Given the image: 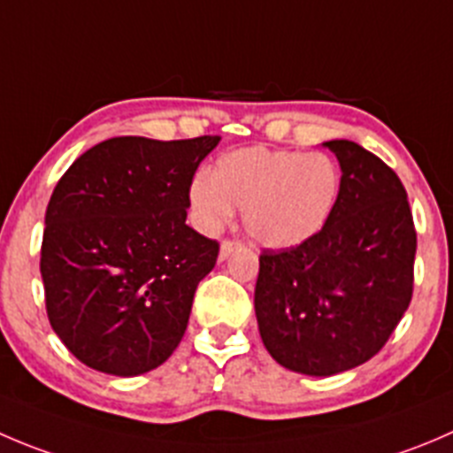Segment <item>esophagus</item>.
I'll list each match as a JSON object with an SVG mask.
<instances>
[{
  "label": "esophagus",
  "instance_id": "obj_1",
  "mask_svg": "<svg viewBox=\"0 0 453 453\" xmlns=\"http://www.w3.org/2000/svg\"><path fill=\"white\" fill-rule=\"evenodd\" d=\"M236 248H241V243L239 241H230V239H226L221 243V248H219V261H226L227 257H230L232 252H234Z\"/></svg>",
  "mask_w": 453,
  "mask_h": 453
}]
</instances>
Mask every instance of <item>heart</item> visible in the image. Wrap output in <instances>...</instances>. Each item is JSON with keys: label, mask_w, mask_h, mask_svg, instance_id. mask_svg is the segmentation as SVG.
<instances>
[{"label": "heart", "mask_w": 453, "mask_h": 453, "mask_svg": "<svg viewBox=\"0 0 453 453\" xmlns=\"http://www.w3.org/2000/svg\"><path fill=\"white\" fill-rule=\"evenodd\" d=\"M343 173L325 152L241 148L217 159L212 173L196 174L190 203L201 230L217 232L243 208L254 243L288 250L314 239L334 214Z\"/></svg>", "instance_id": "1"}]
</instances>
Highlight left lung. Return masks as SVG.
<instances>
[{
  "mask_svg": "<svg viewBox=\"0 0 453 453\" xmlns=\"http://www.w3.org/2000/svg\"><path fill=\"white\" fill-rule=\"evenodd\" d=\"M343 173L327 226L305 243L263 250L254 311L279 365L332 376L383 349L414 292L416 230L388 164L348 139L325 142Z\"/></svg>",
  "mask_w": 453,
  "mask_h": 453,
  "instance_id": "left-lung-1",
  "label": "left lung"
}]
</instances>
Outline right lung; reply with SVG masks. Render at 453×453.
I'll use <instances>...</instances> for the list:
<instances>
[{
  "instance_id": "right-lung-1",
  "label": "right lung",
  "mask_w": 453,
  "mask_h": 453,
  "mask_svg": "<svg viewBox=\"0 0 453 453\" xmlns=\"http://www.w3.org/2000/svg\"><path fill=\"white\" fill-rule=\"evenodd\" d=\"M219 142L108 139L55 186L39 270L48 320L83 365L139 376L181 343L219 257L217 241L186 226L190 183Z\"/></svg>"
}]
</instances>
